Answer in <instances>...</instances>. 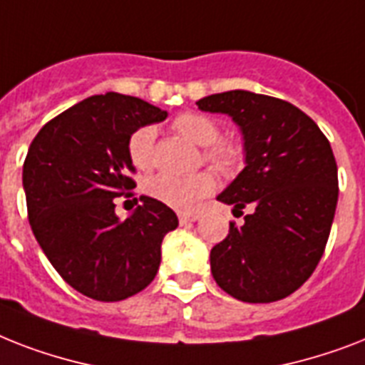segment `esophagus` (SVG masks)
<instances>
[{
  "label": "esophagus",
  "instance_id": "obj_1",
  "mask_svg": "<svg viewBox=\"0 0 365 365\" xmlns=\"http://www.w3.org/2000/svg\"><path fill=\"white\" fill-rule=\"evenodd\" d=\"M198 217H200L198 213H180V215H178V219H180V223L182 225L192 223V221H197Z\"/></svg>",
  "mask_w": 365,
  "mask_h": 365
}]
</instances>
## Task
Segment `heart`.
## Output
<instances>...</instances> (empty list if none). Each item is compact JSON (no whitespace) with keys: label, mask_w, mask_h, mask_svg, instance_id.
I'll return each instance as SVG.
<instances>
[{"label":"heart","mask_w":365,"mask_h":365,"mask_svg":"<svg viewBox=\"0 0 365 365\" xmlns=\"http://www.w3.org/2000/svg\"><path fill=\"white\" fill-rule=\"evenodd\" d=\"M174 129L187 136L189 140L204 146V157L221 170H230L242 159V150L236 142L221 140V129L217 121L210 115L187 112L174 120ZM153 146H155V127H138L127 142V152L133 165L140 170H148L153 165ZM215 189V176L212 173H198L191 176L178 174H157L146 182V192L159 202L167 204L180 212L195 210L202 198L212 195Z\"/></svg>","instance_id":"b5f03b06"}]
</instances>
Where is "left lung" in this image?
Instances as JSON below:
<instances>
[{
    "instance_id": "1",
    "label": "left lung",
    "mask_w": 365,
    "mask_h": 365,
    "mask_svg": "<svg viewBox=\"0 0 365 365\" xmlns=\"http://www.w3.org/2000/svg\"><path fill=\"white\" fill-rule=\"evenodd\" d=\"M244 136L245 167L217 197L250 206L210 253L215 283L236 300L268 304L300 289L321 260L337 206V165L315 121L287 101L232 90L197 101Z\"/></svg>"
}]
</instances>
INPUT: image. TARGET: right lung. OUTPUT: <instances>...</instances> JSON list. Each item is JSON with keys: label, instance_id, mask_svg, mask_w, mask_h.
<instances>
[{"label": "right lung", "instance_id": "1", "mask_svg": "<svg viewBox=\"0 0 365 365\" xmlns=\"http://www.w3.org/2000/svg\"><path fill=\"white\" fill-rule=\"evenodd\" d=\"M167 115L138 97L108 91L56 115L29 146L22 183L35 240L56 272L88 298L125 300L159 269L161 242L178 227L176 213L140 197L121 221L114 198L131 197L135 187L129 136Z\"/></svg>", "mask_w": 365, "mask_h": 365}]
</instances>
